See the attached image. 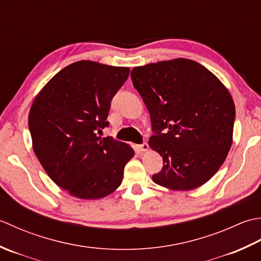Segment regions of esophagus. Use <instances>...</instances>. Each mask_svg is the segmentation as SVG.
<instances>
[{
	"label": "esophagus",
	"mask_w": 261,
	"mask_h": 261,
	"mask_svg": "<svg viewBox=\"0 0 261 261\" xmlns=\"http://www.w3.org/2000/svg\"><path fill=\"white\" fill-rule=\"evenodd\" d=\"M137 148H138V151H141V152H146L148 150V144L147 143H143V144H141V145H137Z\"/></svg>",
	"instance_id": "esophagus-1"
}]
</instances>
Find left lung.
<instances>
[{
  "label": "left lung",
  "mask_w": 261,
  "mask_h": 261,
  "mask_svg": "<svg viewBox=\"0 0 261 261\" xmlns=\"http://www.w3.org/2000/svg\"><path fill=\"white\" fill-rule=\"evenodd\" d=\"M130 77L155 133L148 145L163 159L153 181L185 191L208 181L232 145L236 107L224 84L187 58L134 67Z\"/></svg>",
  "instance_id": "obj_1"
}]
</instances>
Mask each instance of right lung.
Listing matches in <instances>:
<instances>
[{"label": "right lung", "mask_w": 261, "mask_h": 261, "mask_svg": "<svg viewBox=\"0 0 261 261\" xmlns=\"http://www.w3.org/2000/svg\"><path fill=\"white\" fill-rule=\"evenodd\" d=\"M128 75V67L72 63L31 105L28 124L36 156L53 181L73 197L103 198L123 181L134 150L100 135L109 124L111 99Z\"/></svg>", "instance_id": "add662e5"}]
</instances>
